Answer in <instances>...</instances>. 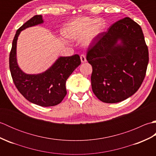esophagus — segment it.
Here are the masks:
<instances>
[{"label": "esophagus", "mask_w": 156, "mask_h": 156, "mask_svg": "<svg viewBox=\"0 0 156 156\" xmlns=\"http://www.w3.org/2000/svg\"><path fill=\"white\" fill-rule=\"evenodd\" d=\"M80 59H81V62L82 63H84L87 62V59H86V56L84 54H82L80 55Z\"/></svg>", "instance_id": "esophagus-1"}]
</instances>
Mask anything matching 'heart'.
<instances>
[{
    "label": "heart",
    "mask_w": 156,
    "mask_h": 156,
    "mask_svg": "<svg viewBox=\"0 0 156 156\" xmlns=\"http://www.w3.org/2000/svg\"><path fill=\"white\" fill-rule=\"evenodd\" d=\"M105 28L102 19L81 16L73 20L64 29L65 35L69 39L79 40L84 38V44H91Z\"/></svg>",
    "instance_id": "b5f03b06"
}]
</instances>
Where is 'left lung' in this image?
Segmentation results:
<instances>
[{"instance_id":"left-lung-1","label":"left lung","mask_w":156,"mask_h":156,"mask_svg":"<svg viewBox=\"0 0 156 156\" xmlns=\"http://www.w3.org/2000/svg\"><path fill=\"white\" fill-rule=\"evenodd\" d=\"M87 59L92 67V91L99 100L116 103L130 97L141 87L149 62L140 25L129 17L115 22L88 45Z\"/></svg>"}]
</instances>
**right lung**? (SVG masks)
<instances>
[{"instance_id": "add662e5", "label": "right lung", "mask_w": 156, "mask_h": 156, "mask_svg": "<svg viewBox=\"0 0 156 156\" xmlns=\"http://www.w3.org/2000/svg\"><path fill=\"white\" fill-rule=\"evenodd\" d=\"M41 15H35L16 31L9 55V68L13 82L23 97L41 107H52L60 103L67 94L66 82L81 64L79 55L60 57L47 71L37 75L26 74L16 63V47L18 36L23 29L42 23Z\"/></svg>"}]
</instances>
